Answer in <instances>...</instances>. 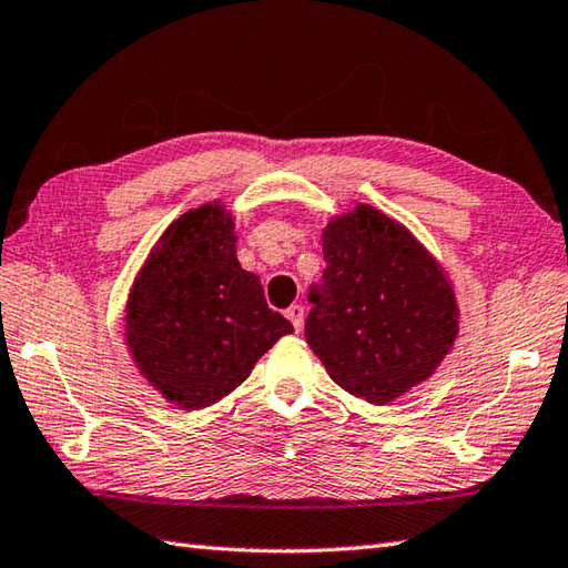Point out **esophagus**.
<instances>
[{"mask_svg": "<svg viewBox=\"0 0 568 568\" xmlns=\"http://www.w3.org/2000/svg\"><path fill=\"white\" fill-rule=\"evenodd\" d=\"M286 318L292 321V325H294V331L298 333L301 331V325H304V306L301 304H294V306H288L286 308Z\"/></svg>", "mask_w": 568, "mask_h": 568, "instance_id": "esophagus-1", "label": "esophagus"}]
</instances>
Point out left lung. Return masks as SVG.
Returning <instances> with one entry per match:
<instances>
[{"mask_svg": "<svg viewBox=\"0 0 568 568\" xmlns=\"http://www.w3.org/2000/svg\"><path fill=\"white\" fill-rule=\"evenodd\" d=\"M323 284L306 343L347 394L384 406L433 376L459 333L447 274L415 235L369 204L323 229Z\"/></svg>", "mask_w": 568, "mask_h": 568, "instance_id": "1", "label": "left lung"}]
</instances>
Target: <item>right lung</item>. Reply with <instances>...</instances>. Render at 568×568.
<instances>
[{
    "mask_svg": "<svg viewBox=\"0 0 568 568\" xmlns=\"http://www.w3.org/2000/svg\"><path fill=\"white\" fill-rule=\"evenodd\" d=\"M235 221L221 201L182 213L150 250L125 304V345L150 386L199 410L241 386L282 335L260 276L235 257Z\"/></svg>",
    "mask_w": 568,
    "mask_h": 568,
    "instance_id": "1",
    "label": "right lung"
}]
</instances>
